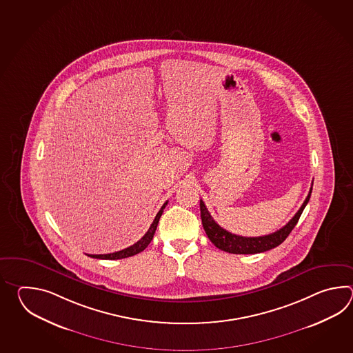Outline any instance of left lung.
Instances as JSON below:
<instances>
[{"instance_id": "obj_1", "label": "left lung", "mask_w": 353, "mask_h": 353, "mask_svg": "<svg viewBox=\"0 0 353 353\" xmlns=\"http://www.w3.org/2000/svg\"><path fill=\"white\" fill-rule=\"evenodd\" d=\"M312 189L313 188H310L309 194L305 198L304 203L301 204L300 210L295 213V216L276 232L270 233L266 236H260V237H243V236L228 232L212 218L205 204L201 199V217H202L203 228L207 233L210 242L216 248L225 251V252L236 254V255H251V254H260V252L269 251L271 248H275L280 243H283L286 237L293 231L294 227L299 221L303 210L309 202Z\"/></svg>"}]
</instances>
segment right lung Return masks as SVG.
<instances>
[{
    "label": "right lung",
    "instance_id": "right-lung-1",
    "mask_svg": "<svg viewBox=\"0 0 353 353\" xmlns=\"http://www.w3.org/2000/svg\"><path fill=\"white\" fill-rule=\"evenodd\" d=\"M166 204H168V202H165L164 204H163V207H161L160 210H159L158 214H157V217H155V219L152 221L150 228L148 230V232L143 234V239H141V240L137 241V242L134 243L132 246L125 248V250H121V251H117V252H113V254L88 256H90V257H93V259H102V260H119V259H125V257H130V256H134L136 255V254H139V252H141V251H143L145 248L149 246V243H150L151 240H152V237H154V233H155V231H157V227H158L159 219H160V217H161V214H163V210H164V208H165Z\"/></svg>",
    "mask_w": 353,
    "mask_h": 353
}]
</instances>
